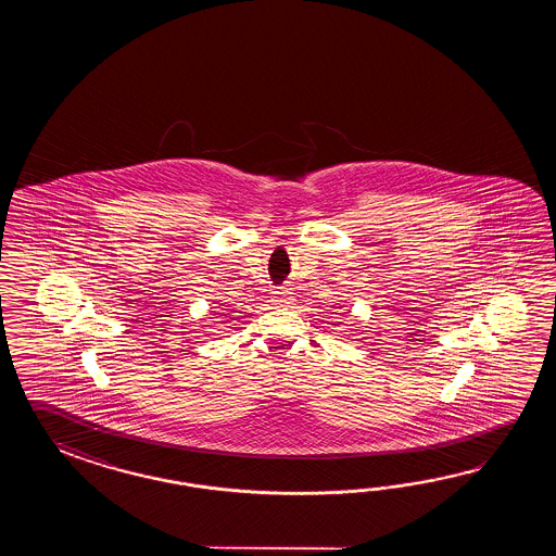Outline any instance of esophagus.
Returning a JSON list of instances; mask_svg holds the SVG:
<instances>
[{
	"mask_svg": "<svg viewBox=\"0 0 556 556\" xmlns=\"http://www.w3.org/2000/svg\"><path fill=\"white\" fill-rule=\"evenodd\" d=\"M274 304L276 306H282V304H286L288 302V290H283V288H278L276 292H274Z\"/></svg>",
	"mask_w": 556,
	"mask_h": 556,
	"instance_id": "1",
	"label": "esophagus"
}]
</instances>
